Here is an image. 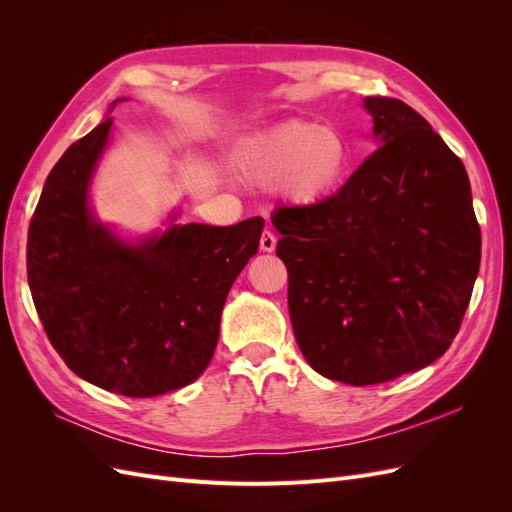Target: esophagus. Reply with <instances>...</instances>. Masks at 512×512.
<instances>
[{
	"mask_svg": "<svg viewBox=\"0 0 512 512\" xmlns=\"http://www.w3.org/2000/svg\"><path fill=\"white\" fill-rule=\"evenodd\" d=\"M275 243H277V239H275V235L271 230H265L260 235V250L262 252H273L275 250Z\"/></svg>",
	"mask_w": 512,
	"mask_h": 512,
	"instance_id": "esophagus-1",
	"label": "esophagus"
}]
</instances>
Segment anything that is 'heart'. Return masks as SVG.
<instances>
[{"mask_svg":"<svg viewBox=\"0 0 512 512\" xmlns=\"http://www.w3.org/2000/svg\"><path fill=\"white\" fill-rule=\"evenodd\" d=\"M350 164L346 136L314 121H290L271 130L245 153L243 170L262 188L284 185L297 203L331 194Z\"/></svg>","mask_w":512,"mask_h":512,"instance_id":"1","label":"heart"}]
</instances>
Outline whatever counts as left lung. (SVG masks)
<instances>
[{
	"label": "left lung",
	"mask_w": 512,
	"mask_h": 512,
	"mask_svg": "<svg viewBox=\"0 0 512 512\" xmlns=\"http://www.w3.org/2000/svg\"><path fill=\"white\" fill-rule=\"evenodd\" d=\"M365 106L382 145L335 194L271 215L297 344L320 376L352 386L440 359L480 265L463 162L406 102Z\"/></svg>",
	"instance_id": "1"
}]
</instances>
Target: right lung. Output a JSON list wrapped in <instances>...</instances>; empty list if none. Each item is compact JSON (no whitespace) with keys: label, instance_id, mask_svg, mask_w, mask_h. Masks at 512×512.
Listing matches in <instances>:
<instances>
[{"label":"right lung","instance_id":"right-lung-1","mask_svg":"<svg viewBox=\"0 0 512 512\" xmlns=\"http://www.w3.org/2000/svg\"><path fill=\"white\" fill-rule=\"evenodd\" d=\"M113 121L72 143L27 232V282L46 337L76 376L126 397L194 382L218 346L228 290L265 220L175 224L126 245L94 222L87 185Z\"/></svg>","mask_w":512,"mask_h":512}]
</instances>
